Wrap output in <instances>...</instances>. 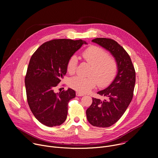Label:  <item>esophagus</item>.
Wrapping results in <instances>:
<instances>
[{
  "mask_svg": "<svg viewBox=\"0 0 158 158\" xmlns=\"http://www.w3.org/2000/svg\"><path fill=\"white\" fill-rule=\"evenodd\" d=\"M76 96H84V94L81 93H79V92H76Z\"/></svg>",
  "mask_w": 158,
  "mask_h": 158,
  "instance_id": "1",
  "label": "esophagus"
}]
</instances>
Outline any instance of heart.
Returning a JSON list of instances; mask_svg holds the SVG:
<instances>
[{
    "label": "heart",
    "instance_id": "heart-1",
    "mask_svg": "<svg viewBox=\"0 0 158 158\" xmlns=\"http://www.w3.org/2000/svg\"><path fill=\"white\" fill-rule=\"evenodd\" d=\"M85 62L91 65L90 76H75L69 81V86L76 91L85 93L91 91L98 84L100 87L109 85L116 77L118 65L116 60L108 56L106 50L96 46L87 48L82 54ZM78 63L76 56H72L67 64V71L70 74L75 73Z\"/></svg>",
    "mask_w": 158,
    "mask_h": 158
}]
</instances>
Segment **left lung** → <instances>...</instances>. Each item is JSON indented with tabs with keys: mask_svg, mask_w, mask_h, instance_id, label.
Returning a JSON list of instances; mask_svg holds the SVG:
<instances>
[{
	"mask_svg": "<svg viewBox=\"0 0 158 158\" xmlns=\"http://www.w3.org/2000/svg\"><path fill=\"white\" fill-rule=\"evenodd\" d=\"M109 51L118 65L116 77L109 87L98 92L105 99L93 98L86 110L87 119L94 126L107 127L115 124L124 114L131 102L136 82V72L131 57L114 40L96 38L92 40Z\"/></svg>",
	"mask_w": 158,
	"mask_h": 158,
	"instance_id": "obj_1",
	"label": "left lung"
}]
</instances>
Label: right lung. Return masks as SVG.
Wrapping results in <instances>:
<instances>
[{
  "mask_svg": "<svg viewBox=\"0 0 158 158\" xmlns=\"http://www.w3.org/2000/svg\"><path fill=\"white\" fill-rule=\"evenodd\" d=\"M85 41L53 39L43 44L32 54L25 77L27 101L35 118L49 127L62 124L68 112V102L76 97L69 88L59 93L54 88L67 73L69 58Z\"/></svg>",
  "mask_w": 158,
  "mask_h": 158,
  "instance_id": "add662e5",
  "label": "right lung"
}]
</instances>
